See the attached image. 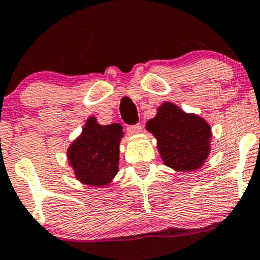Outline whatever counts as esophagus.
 I'll list each match as a JSON object with an SVG mask.
<instances>
[{
  "instance_id": "1",
  "label": "esophagus",
  "mask_w": 260,
  "mask_h": 260,
  "mask_svg": "<svg viewBox=\"0 0 260 260\" xmlns=\"http://www.w3.org/2000/svg\"><path fill=\"white\" fill-rule=\"evenodd\" d=\"M127 131H128V133H129V135H137V133H140L141 131H142V127H141V124L128 125Z\"/></svg>"
}]
</instances>
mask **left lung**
Instances as JSON below:
<instances>
[{"instance_id":"left-lung-1","label":"left lung","mask_w":260,"mask_h":260,"mask_svg":"<svg viewBox=\"0 0 260 260\" xmlns=\"http://www.w3.org/2000/svg\"><path fill=\"white\" fill-rule=\"evenodd\" d=\"M146 128L157 140L164 164L175 171H195L210 153L209 123L198 114L186 113L174 103H162Z\"/></svg>"}]
</instances>
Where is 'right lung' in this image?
<instances>
[{
  "mask_svg": "<svg viewBox=\"0 0 260 260\" xmlns=\"http://www.w3.org/2000/svg\"><path fill=\"white\" fill-rule=\"evenodd\" d=\"M122 129L119 123L102 125L95 117L86 119L81 135L67 152L75 179L93 187L112 182L118 172L119 142L124 135Z\"/></svg>",
  "mask_w": 260,
  "mask_h": 260,
  "instance_id": "add662e5",
  "label": "right lung"
}]
</instances>
